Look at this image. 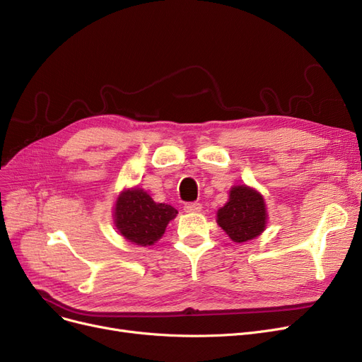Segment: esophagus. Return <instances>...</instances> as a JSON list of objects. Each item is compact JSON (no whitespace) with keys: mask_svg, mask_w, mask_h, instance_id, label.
Here are the masks:
<instances>
[{"mask_svg":"<svg viewBox=\"0 0 362 362\" xmlns=\"http://www.w3.org/2000/svg\"><path fill=\"white\" fill-rule=\"evenodd\" d=\"M202 209H203V206L199 204V203H188V204H185V211H188V213L202 211Z\"/></svg>","mask_w":362,"mask_h":362,"instance_id":"esophagus-1","label":"esophagus"}]
</instances>
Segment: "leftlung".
<instances>
[{
	"label": "left lung",
	"mask_w": 362,
	"mask_h": 362,
	"mask_svg": "<svg viewBox=\"0 0 362 362\" xmlns=\"http://www.w3.org/2000/svg\"><path fill=\"white\" fill-rule=\"evenodd\" d=\"M218 225L235 243L258 237L267 223V209L262 195L246 185L230 191V199L218 210Z\"/></svg>",
	"instance_id": "1"
}]
</instances>
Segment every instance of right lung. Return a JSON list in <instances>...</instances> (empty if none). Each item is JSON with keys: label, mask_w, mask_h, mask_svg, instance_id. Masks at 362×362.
<instances>
[{"label": "right lung", "mask_w": 362, "mask_h": 362, "mask_svg": "<svg viewBox=\"0 0 362 362\" xmlns=\"http://www.w3.org/2000/svg\"><path fill=\"white\" fill-rule=\"evenodd\" d=\"M176 215L177 210L170 204L155 203L143 189L132 188L120 192L116 199L115 225L128 242L151 246L163 237Z\"/></svg>", "instance_id": "1"}]
</instances>
